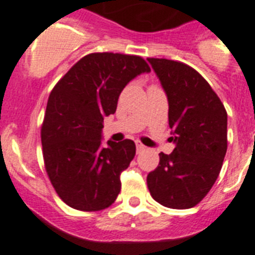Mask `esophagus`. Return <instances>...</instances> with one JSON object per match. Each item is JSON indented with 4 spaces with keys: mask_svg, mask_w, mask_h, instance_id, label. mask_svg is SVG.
I'll return each mask as SVG.
<instances>
[{
    "mask_svg": "<svg viewBox=\"0 0 255 255\" xmlns=\"http://www.w3.org/2000/svg\"><path fill=\"white\" fill-rule=\"evenodd\" d=\"M145 149H146V147L142 145V143H140V142H137V143H136V150H137V152L143 151V150H145Z\"/></svg>",
    "mask_w": 255,
    "mask_h": 255,
    "instance_id": "34e87169",
    "label": "esophagus"
}]
</instances>
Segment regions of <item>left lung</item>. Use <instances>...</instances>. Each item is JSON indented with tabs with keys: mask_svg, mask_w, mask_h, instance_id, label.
Wrapping results in <instances>:
<instances>
[{
	"mask_svg": "<svg viewBox=\"0 0 255 255\" xmlns=\"http://www.w3.org/2000/svg\"><path fill=\"white\" fill-rule=\"evenodd\" d=\"M168 99V121L176 147L160 152L147 174L152 199L172 209L199 204L214 185L227 151V113L220 97L191 66L147 59Z\"/></svg>",
	"mask_w": 255,
	"mask_h": 255,
	"instance_id": "left-lung-1",
	"label": "left lung"
}]
</instances>
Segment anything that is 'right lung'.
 Listing matches in <instances>:
<instances>
[{
	"label": "right lung",
	"mask_w": 255,
	"mask_h": 255,
	"mask_svg": "<svg viewBox=\"0 0 255 255\" xmlns=\"http://www.w3.org/2000/svg\"><path fill=\"white\" fill-rule=\"evenodd\" d=\"M150 66L134 55L95 52L82 57L51 91L41 129L46 172L61 200L96 212L121 191V173L136 154L132 140L101 145L105 117L123 88Z\"/></svg>",
	"instance_id": "obj_1"
}]
</instances>
